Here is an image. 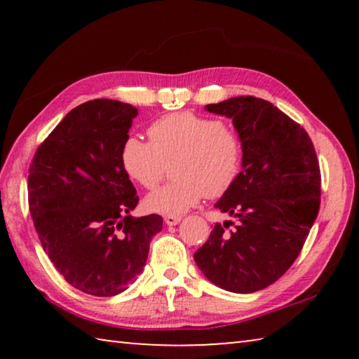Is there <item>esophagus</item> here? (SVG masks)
<instances>
[{
	"label": "esophagus",
	"mask_w": 359,
	"mask_h": 359,
	"mask_svg": "<svg viewBox=\"0 0 359 359\" xmlns=\"http://www.w3.org/2000/svg\"><path fill=\"white\" fill-rule=\"evenodd\" d=\"M182 220L180 215H166L165 217V223L168 226H175V224H179Z\"/></svg>",
	"instance_id": "1"
}]
</instances>
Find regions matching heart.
<instances>
[{"label": "heart", "instance_id": "heart-1", "mask_svg": "<svg viewBox=\"0 0 359 359\" xmlns=\"http://www.w3.org/2000/svg\"><path fill=\"white\" fill-rule=\"evenodd\" d=\"M150 142L128 136L121 144L120 165L125 174L144 188H154L174 163L172 184L151 191L145 209L155 214L179 215L204 196L220 198L239 179L244 165V141L222 120L191 112L169 114L149 128Z\"/></svg>", "mask_w": 359, "mask_h": 359}]
</instances>
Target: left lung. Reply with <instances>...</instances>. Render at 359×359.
<instances>
[{
    "label": "left lung",
    "mask_w": 359,
    "mask_h": 359,
    "mask_svg": "<svg viewBox=\"0 0 359 359\" xmlns=\"http://www.w3.org/2000/svg\"><path fill=\"white\" fill-rule=\"evenodd\" d=\"M205 111L233 120L244 141L239 179L215 208L236 218L215 223L194 261L231 293H255L294 263L320 209V166L311 137L269 101L236 96Z\"/></svg>",
    "instance_id": "left-lung-1"
}]
</instances>
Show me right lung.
<instances>
[{
	"mask_svg": "<svg viewBox=\"0 0 359 359\" xmlns=\"http://www.w3.org/2000/svg\"><path fill=\"white\" fill-rule=\"evenodd\" d=\"M137 109L115 100L77 106L36 150L28 203L44 252L72 287L125 291L144 271L160 215L133 218L139 198L120 165Z\"/></svg>",
	"mask_w": 359,
	"mask_h": 359,
	"instance_id": "right-lung-1",
	"label": "right lung"
}]
</instances>
